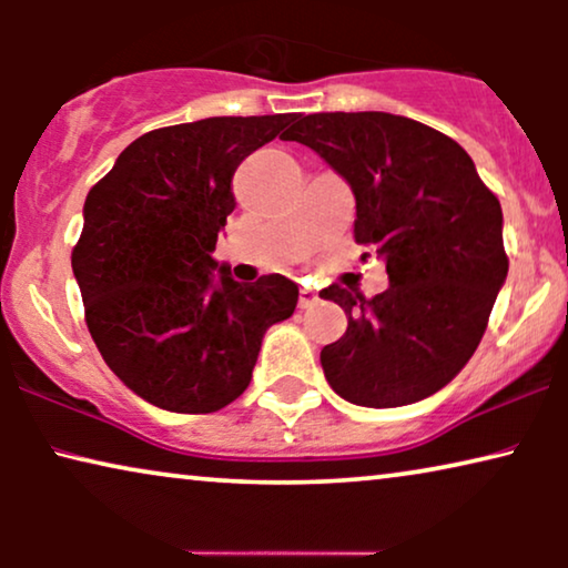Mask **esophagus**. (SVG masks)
I'll list each match as a JSON object with an SVG mask.
<instances>
[{
  "instance_id": "obj_1",
  "label": "esophagus",
  "mask_w": 568,
  "mask_h": 568,
  "mask_svg": "<svg viewBox=\"0 0 568 568\" xmlns=\"http://www.w3.org/2000/svg\"><path fill=\"white\" fill-rule=\"evenodd\" d=\"M317 300H321V297H317L315 290H310V286H302V290H300V307H302V310L313 307Z\"/></svg>"
}]
</instances>
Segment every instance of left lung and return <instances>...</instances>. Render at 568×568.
<instances>
[{
	"label": "left lung",
	"instance_id": "left-lung-1",
	"mask_svg": "<svg viewBox=\"0 0 568 568\" xmlns=\"http://www.w3.org/2000/svg\"><path fill=\"white\" fill-rule=\"evenodd\" d=\"M282 139L346 178L354 240L383 255L390 278L369 300L341 284L321 292L348 317L321 352L325 379L367 408L429 398L468 364L507 278L499 199L455 139L406 115H300Z\"/></svg>",
	"mask_w": 568,
	"mask_h": 568
}]
</instances>
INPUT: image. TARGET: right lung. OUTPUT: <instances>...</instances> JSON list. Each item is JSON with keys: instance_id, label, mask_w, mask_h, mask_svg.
Listing matches in <instances>:
<instances>
[{"instance_id": "add662e5", "label": "right lung", "mask_w": 568, "mask_h": 568, "mask_svg": "<svg viewBox=\"0 0 568 568\" xmlns=\"http://www.w3.org/2000/svg\"><path fill=\"white\" fill-rule=\"evenodd\" d=\"M294 119L214 115L146 131L88 193L72 251L84 323L115 377L152 406H230L251 385L263 333L297 307L286 276L240 284L212 258L237 165Z\"/></svg>"}]
</instances>
